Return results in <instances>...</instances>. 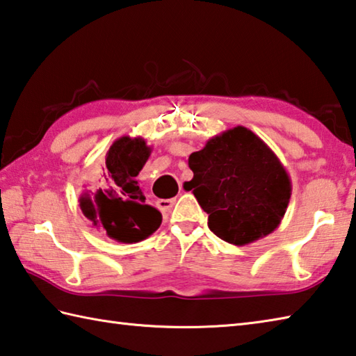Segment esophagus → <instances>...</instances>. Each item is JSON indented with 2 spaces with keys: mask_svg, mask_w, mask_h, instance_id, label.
Returning a JSON list of instances; mask_svg holds the SVG:
<instances>
[{
  "mask_svg": "<svg viewBox=\"0 0 356 356\" xmlns=\"http://www.w3.org/2000/svg\"><path fill=\"white\" fill-rule=\"evenodd\" d=\"M174 204H176V197H172V199H157V202H156L157 209L161 210V211L171 210V207H172Z\"/></svg>",
  "mask_w": 356,
  "mask_h": 356,
  "instance_id": "34e87169",
  "label": "esophagus"
}]
</instances>
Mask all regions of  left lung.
<instances>
[{
  "label": "left lung",
  "instance_id": "8db88e82",
  "mask_svg": "<svg viewBox=\"0 0 356 356\" xmlns=\"http://www.w3.org/2000/svg\"><path fill=\"white\" fill-rule=\"evenodd\" d=\"M186 182L209 215L216 236L235 245L250 244L279 227L288 209L289 174L274 151L248 127L227 129L193 152Z\"/></svg>",
  "mask_w": 356,
  "mask_h": 356
}]
</instances>
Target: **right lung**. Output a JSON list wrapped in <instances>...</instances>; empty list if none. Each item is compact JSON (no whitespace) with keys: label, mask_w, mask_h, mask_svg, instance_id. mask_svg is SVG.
Returning a JSON list of instances; mask_svg holds the SVG:
<instances>
[{"label":"right lung","mask_w":356,"mask_h":356,"mask_svg":"<svg viewBox=\"0 0 356 356\" xmlns=\"http://www.w3.org/2000/svg\"><path fill=\"white\" fill-rule=\"evenodd\" d=\"M145 138L124 135L106 156L99 185L79 196V207L93 227L118 243H138L161 224V215L146 202L137 176L151 156Z\"/></svg>","instance_id":"add662e5"}]
</instances>
